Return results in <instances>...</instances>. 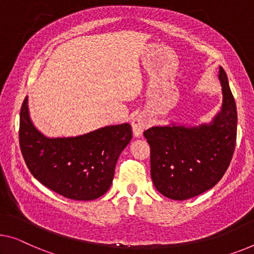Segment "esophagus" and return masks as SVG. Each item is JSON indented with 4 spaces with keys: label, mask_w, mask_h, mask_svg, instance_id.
Returning a JSON list of instances; mask_svg holds the SVG:
<instances>
[{
    "label": "esophagus",
    "mask_w": 254,
    "mask_h": 254,
    "mask_svg": "<svg viewBox=\"0 0 254 254\" xmlns=\"http://www.w3.org/2000/svg\"><path fill=\"white\" fill-rule=\"evenodd\" d=\"M148 127V117L145 114L137 115L132 121V132H133L134 138H140L143 131Z\"/></svg>",
    "instance_id": "34e87169"
}]
</instances>
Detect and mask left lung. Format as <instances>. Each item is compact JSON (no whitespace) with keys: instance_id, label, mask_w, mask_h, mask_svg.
Segmentation results:
<instances>
[{"instance_id":"left-lung-1","label":"left lung","mask_w":254,"mask_h":254,"mask_svg":"<svg viewBox=\"0 0 254 254\" xmlns=\"http://www.w3.org/2000/svg\"><path fill=\"white\" fill-rule=\"evenodd\" d=\"M222 105L210 123L155 126L143 132L150 146V176L165 197L184 200L215 186L228 169L236 145L237 111L221 66Z\"/></svg>"}]
</instances>
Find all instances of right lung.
<instances>
[{
    "mask_svg": "<svg viewBox=\"0 0 254 254\" xmlns=\"http://www.w3.org/2000/svg\"><path fill=\"white\" fill-rule=\"evenodd\" d=\"M131 139L128 123L99 127L76 137L49 138L30 119L28 97L21 106L19 143L26 165L41 184L67 198L92 200L103 196Z\"/></svg>",
    "mask_w": 254,
    "mask_h": 254,
    "instance_id": "1",
    "label": "right lung"
}]
</instances>
